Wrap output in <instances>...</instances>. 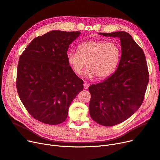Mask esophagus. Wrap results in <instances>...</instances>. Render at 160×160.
Listing matches in <instances>:
<instances>
[{"instance_id":"esophagus-1","label":"esophagus","mask_w":160,"mask_h":160,"mask_svg":"<svg viewBox=\"0 0 160 160\" xmlns=\"http://www.w3.org/2000/svg\"><path fill=\"white\" fill-rule=\"evenodd\" d=\"M89 86H90V84H88V83H87V82H84V88L85 89H88V87H89Z\"/></svg>"}]
</instances>
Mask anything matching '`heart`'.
<instances>
[{
	"instance_id": "1",
	"label": "heart",
	"mask_w": 160,
	"mask_h": 160,
	"mask_svg": "<svg viewBox=\"0 0 160 160\" xmlns=\"http://www.w3.org/2000/svg\"><path fill=\"white\" fill-rule=\"evenodd\" d=\"M120 56V46L116 42L90 40L78 44L76 52L68 51L66 58L75 74H80L87 62L84 72L86 78L90 79L97 76L98 79H104L114 73Z\"/></svg>"
}]
</instances>
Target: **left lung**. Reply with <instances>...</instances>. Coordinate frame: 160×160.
I'll return each mask as SVG.
<instances>
[{
	"label": "left lung",
	"instance_id": "left-lung-1",
	"mask_svg": "<svg viewBox=\"0 0 160 160\" xmlns=\"http://www.w3.org/2000/svg\"><path fill=\"white\" fill-rule=\"evenodd\" d=\"M120 40L122 56L115 72L110 78L89 86V112L92 119L104 126L117 125L140 108L149 82L143 50L124 31L99 33Z\"/></svg>",
	"mask_w": 160,
	"mask_h": 160
}]
</instances>
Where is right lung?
Masks as SVG:
<instances>
[{
	"instance_id": "right-lung-1",
	"label": "right lung",
	"mask_w": 160,
	"mask_h": 160,
	"mask_svg": "<svg viewBox=\"0 0 160 160\" xmlns=\"http://www.w3.org/2000/svg\"><path fill=\"white\" fill-rule=\"evenodd\" d=\"M80 34L52 30L34 38L20 55L17 92L34 119L50 125L62 123L71 102L83 90V80L66 58L69 45Z\"/></svg>"
}]
</instances>
